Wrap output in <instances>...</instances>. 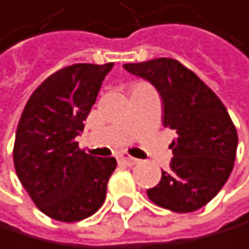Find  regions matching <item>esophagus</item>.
I'll return each mask as SVG.
<instances>
[{
	"label": "esophagus",
	"instance_id": "obj_1",
	"mask_svg": "<svg viewBox=\"0 0 249 249\" xmlns=\"http://www.w3.org/2000/svg\"><path fill=\"white\" fill-rule=\"evenodd\" d=\"M119 161L124 162V164H128V166H134V164H137V162H139L137 158H133L130 155H121L119 157Z\"/></svg>",
	"mask_w": 249,
	"mask_h": 249
}]
</instances>
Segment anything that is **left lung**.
Masks as SVG:
<instances>
[{
  "label": "left lung",
  "instance_id": "8db88e82",
  "mask_svg": "<svg viewBox=\"0 0 249 249\" xmlns=\"http://www.w3.org/2000/svg\"><path fill=\"white\" fill-rule=\"evenodd\" d=\"M149 80L162 98V125L176 131L173 158L157 187L152 203L187 213L203 208L224 187L233 170L237 131L218 95L196 73L173 58L124 64Z\"/></svg>",
  "mask_w": 249,
  "mask_h": 249
}]
</instances>
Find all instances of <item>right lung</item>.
Segmentation results:
<instances>
[{
    "instance_id": "obj_1",
    "label": "right lung",
    "mask_w": 249,
    "mask_h": 249,
    "mask_svg": "<svg viewBox=\"0 0 249 249\" xmlns=\"http://www.w3.org/2000/svg\"><path fill=\"white\" fill-rule=\"evenodd\" d=\"M112 67L73 64L55 71L31 94L19 119L16 175L34 205L56 221L88 218L106 198L116 160L87 154L76 137Z\"/></svg>"
}]
</instances>
